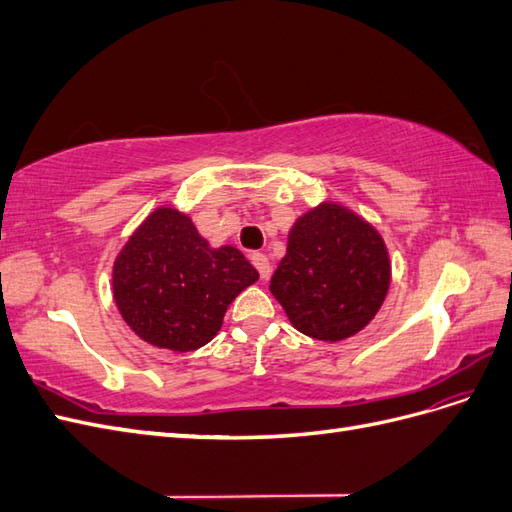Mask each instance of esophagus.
<instances>
[{"mask_svg": "<svg viewBox=\"0 0 512 512\" xmlns=\"http://www.w3.org/2000/svg\"><path fill=\"white\" fill-rule=\"evenodd\" d=\"M252 265L258 269L262 280H267L269 273H271V265H269V258L265 254H252Z\"/></svg>", "mask_w": 512, "mask_h": 512, "instance_id": "esophagus-1", "label": "esophagus"}]
</instances>
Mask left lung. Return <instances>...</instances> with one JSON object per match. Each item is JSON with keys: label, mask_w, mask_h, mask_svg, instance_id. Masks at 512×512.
Masks as SVG:
<instances>
[{"label": "left lung", "mask_w": 512, "mask_h": 512, "mask_svg": "<svg viewBox=\"0 0 512 512\" xmlns=\"http://www.w3.org/2000/svg\"><path fill=\"white\" fill-rule=\"evenodd\" d=\"M389 286V247L378 228L350 207L322 200L292 224L269 290L294 329L342 342L374 320Z\"/></svg>", "instance_id": "8db88e82"}]
</instances>
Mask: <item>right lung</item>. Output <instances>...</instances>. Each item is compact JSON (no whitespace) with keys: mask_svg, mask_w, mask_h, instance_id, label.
<instances>
[{"mask_svg":"<svg viewBox=\"0 0 512 512\" xmlns=\"http://www.w3.org/2000/svg\"><path fill=\"white\" fill-rule=\"evenodd\" d=\"M258 282L232 245L213 247L177 207H156L113 262V299L143 342L173 352L209 344L228 305Z\"/></svg>","mask_w":512,"mask_h":512,"instance_id":"obj_1","label":"right lung"}]
</instances>
